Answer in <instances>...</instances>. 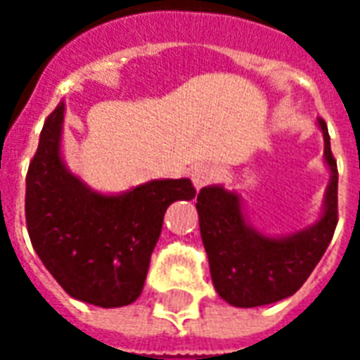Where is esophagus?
Segmentation results:
<instances>
[{"label":"esophagus","instance_id":"1","mask_svg":"<svg viewBox=\"0 0 360 360\" xmlns=\"http://www.w3.org/2000/svg\"><path fill=\"white\" fill-rule=\"evenodd\" d=\"M216 177H218V172H216V167H212V165H196L195 169L191 172V181H193V185H195L196 191L206 187V185L212 183Z\"/></svg>","mask_w":360,"mask_h":360}]
</instances>
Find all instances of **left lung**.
I'll use <instances>...</instances> for the list:
<instances>
[{
	"label": "left lung",
	"instance_id": "1",
	"mask_svg": "<svg viewBox=\"0 0 360 360\" xmlns=\"http://www.w3.org/2000/svg\"><path fill=\"white\" fill-rule=\"evenodd\" d=\"M324 136V162L330 169L324 206L314 224L285 235H266L250 226L241 196L224 185H208L196 196L204 249L214 289L239 309L271 304L297 293L338 226V164L330 148L324 119H316Z\"/></svg>",
	"mask_w": 360,
	"mask_h": 360
}]
</instances>
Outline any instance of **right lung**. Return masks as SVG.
<instances>
[{
	"label": "right lung",
	"mask_w": 360,
	"mask_h": 360,
	"mask_svg": "<svg viewBox=\"0 0 360 360\" xmlns=\"http://www.w3.org/2000/svg\"><path fill=\"white\" fill-rule=\"evenodd\" d=\"M65 102L40 133L27 175V227L42 264L73 299L102 309L139 299L164 214L193 200L191 179H154L105 195L69 172L61 156Z\"/></svg>",
	"instance_id": "add662e5"
}]
</instances>
